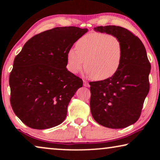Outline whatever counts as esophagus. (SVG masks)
Masks as SVG:
<instances>
[{
  "label": "esophagus",
  "mask_w": 160,
  "mask_h": 160,
  "mask_svg": "<svg viewBox=\"0 0 160 160\" xmlns=\"http://www.w3.org/2000/svg\"><path fill=\"white\" fill-rule=\"evenodd\" d=\"M83 85L85 87H90V85H89L88 82H87L86 80H83Z\"/></svg>",
  "instance_id": "34e87169"
}]
</instances>
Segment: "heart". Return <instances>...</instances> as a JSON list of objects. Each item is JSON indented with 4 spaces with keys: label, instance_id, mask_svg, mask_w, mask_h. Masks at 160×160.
I'll use <instances>...</instances> for the list:
<instances>
[{
    "label": "heart",
    "instance_id": "heart-1",
    "mask_svg": "<svg viewBox=\"0 0 160 160\" xmlns=\"http://www.w3.org/2000/svg\"><path fill=\"white\" fill-rule=\"evenodd\" d=\"M123 57L122 42L117 37L104 32L84 35L75 44V50L66 55L67 68L77 74L84 66L87 73L97 80L112 78L120 69Z\"/></svg>",
    "mask_w": 160,
    "mask_h": 160
}]
</instances>
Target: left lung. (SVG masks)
I'll list each match as a JSON object with an SVG mask.
<instances>
[{"instance_id": "obj_1", "label": "left lung", "mask_w": 160, "mask_h": 160, "mask_svg": "<svg viewBox=\"0 0 160 160\" xmlns=\"http://www.w3.org/2000/svg\"><path fill=\"white\" fill-rule=\"evenodd\" d=\"M121 40L123 57L120 69L112 78L90 82V109L100 125L123 128L138 120L150 90V63L142 42L128 29L119 26L94 28Z\"/></svg>"}]
</instances>
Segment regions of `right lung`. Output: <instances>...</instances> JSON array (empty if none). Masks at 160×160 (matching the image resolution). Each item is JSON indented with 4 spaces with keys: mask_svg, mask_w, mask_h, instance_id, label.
Segmentation results:
<instances>
[{
    "mask_svg": "<svg viewBox=\"0 0 160 160\" xmlns=\"http://www.w3.org/2000/svg\"><path fill=\"white\" fill-rule=\"evenodd\" d=\"M88 31L77 27L55 28L34 35L15 56L10 72V104L29 128L61 124L70 99L82 80L67 70L68 51Z\"/></svg>",
    "mask_w": 160,
    "mask_h": 160,
    "instance_id": "1",
    "label": "right lung"
}]
</instances>
